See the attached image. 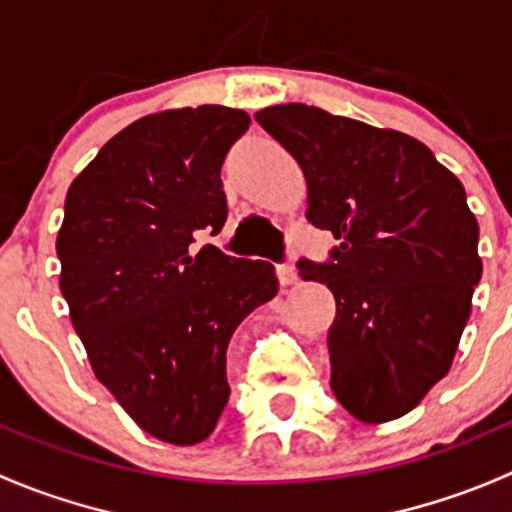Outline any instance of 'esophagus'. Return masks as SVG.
Wrapping results in <instances>:
<instances>
[{
  "mask_svg": "<svg viewBox=\"0 0 512 512\" xmlns=\"http://www.w3.org/2000/svg\"><path fill=\"white\" fill-rule=\"evenodd\" d=\"M277 280L282 287L297 285V270L292 265H277Z\"/></svg>",
  "mask_w": 512,
  "mask_h": 512,
  "instance_id": "esophagus-1",
  "label": "esophagus"
}]
</instances>
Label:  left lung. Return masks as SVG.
<instances>
[{"label":"left lung","instance_id":"8db88e82","mask_svg":"<svg viewBox=\"0 0 512 512\" xmlns=\"http://www.w3.org/2000/svg\"><path fill=\"white\" fill-rule=\"evenodd\" d=\"M255 121L307 180V220L339 240L302 280L337 299L332 391L364 423L409 414L448 374L483 262L461 180L416 138L304 103Z\"/></svg>","mask_w":512,"mask_h":512}]
</instances>
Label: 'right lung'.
Wrapping results in <instances>:
<instances>
[{
  "label": "right lung",
  "mask_w": 512,
  "mask_h": 512,
  "mask_svg": "<svg viewBox=\"0 0 512 512\" xmlns=\"http://www.w3.org/2000/svg\"><path fill=\"white\" fill-rule=\"evenodd\" d=\"M250 128L227 106L133 121L66 193L56 237L59 287L96 379L153 438L193 446L213 433L230 386L237 324L277 294L275 267L237 260L195 230L220 232V168Z\"/></svg>",
  "instance_id": "obj_1"
}]
</instances>
